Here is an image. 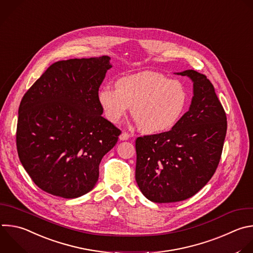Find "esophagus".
I'll return each instance as SVG.
<instances>
[{"label": "esophagus", "mask_w": 253, "mask_h": 253, "mask_svg": "<svg viewBox=\"0 0 253 253\" xmlns=\"http://www.w3.org/2000/svg\"><path fill=\"white\" fill-rule=\"evenodd\" d=\"M130 137H131L130 134H128V133H126V132H122L121 135L119 136V139H120L121 141H125V140H128Z\"/></svg>", "instance_id": "obj_1"}]
</instances>
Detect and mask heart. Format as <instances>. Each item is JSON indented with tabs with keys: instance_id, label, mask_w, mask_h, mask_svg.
<instances>
[{
	"instance_id": "obj_1",
	"label": "heart",
	"mask_w": 253,
	"mask_h": 253,
	"mask_svg": "<svg viewBox=\"0 0 253 253\" xmlns=\"http://www.w3.org/2000/svg\"><path fill=\"white\" fill-rule=\"evenodd\" d=\"M98 101L110 122L119 123L132 107L138 128L158 134L170 130L181 119L188 105V91L179 80L144 71L118 79L116 89L100 88Z\"/></svg>"
}]
</instances>
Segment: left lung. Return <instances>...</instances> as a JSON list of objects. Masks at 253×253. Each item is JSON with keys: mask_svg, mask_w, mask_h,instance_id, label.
Listing matches in <instances>:
<instances>
[{"mask_svg": "<svg viewBox=\"0 0 253 253\" xmlns=\"http://www.w3.org/2000/svg\"><path fill=\"white\" fill-rule=\"evenodd\" d=\"M194 83L188 112L170 130L136 139V182L151 202L165 204L196 195L218 166L227 122L211 82L188 69L178 72Z\"/></svg>", "mask_w": 253, "mask_h": 253, "instance_id": "left-lung-1", "label": "left lung"}]
</instances>
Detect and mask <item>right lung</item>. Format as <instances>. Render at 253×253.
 <instances>
[{"mask_svg":"<svg viewBox=\"0 0 253 253\" xmlns=\"http://www.w3.org/2000/svg\"><path fill=\"white\" fill-rule=\"evenodd\" d=\"M110 57L73 58L51 64L19 107L20 161L42 191L64 199L90 192L99 164L121 131L101 116L98 90Z\"/></svg>","mask_w":253,"mask_h":253,"instance_id":"right-lung-1","label":"right lung"}]
</instances>
